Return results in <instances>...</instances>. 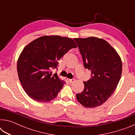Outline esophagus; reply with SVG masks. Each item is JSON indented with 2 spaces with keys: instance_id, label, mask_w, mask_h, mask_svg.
Wrapping results in <instances>:
<instances>
[{
  "instance_id": "1",
  "label": "esophagus",
  "mask_w": 135,
  "mask_h": 135,
  "mask_svg": "<svg viewBox=\"0 0 135 135\" xmlns=\"http://www.w3.org/2000/svg\"><path fill=\"white\" fill-rule=\"evenodd\" d=\"M68 81H69V82H70V83H73V82L74 81V79H68Z\"/></svg>"
}]
</instances>
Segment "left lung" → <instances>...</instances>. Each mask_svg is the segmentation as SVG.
<instances>
[{"label":"left lung","instance_id":"1","mask_svg":"<svg viewBox=\"0 0 135 135\" xmlns=\"http://www.w3.org/2000/svg\"><path fill=\"white\" fill-rule=\"evenodd\" d=\"M83 57L84 66L91 71V78L84 81V89L76 95L86 108L105 103L117 88L122 73V59L117 52L103 38H74Z\"/></svg>","mask_w":135,"mask_h":135}]
</instances>
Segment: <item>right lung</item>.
Here are the masks:
<instances>
[{
	"mask_svg": "<svg viewBox=\"0 0 135 135\" xmlns=\"http://www.w3.org/2000/svg\"><path fill=\"white\" fill-rule=\"evenodd\" d=\"M77 47L72 38L52 35L41 36L24 47L17 68L20 83L29 97L40 102L56 97L65 82L52 70L64 55Z\"/></svg>",
	"mask_w": 135,
	"mask_h": 135,
	"instance_id": "obj_1",
	"label": "right lung"
}]
</instances>
